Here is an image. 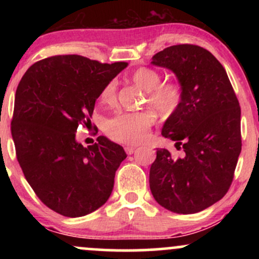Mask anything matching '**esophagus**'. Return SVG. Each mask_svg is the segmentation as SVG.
Listing matches in <instances>:
<instances>
[{
	"mask_svg": "<svg viewBox=\"0 0 259 259\" xmlns=\"http://www.w3.org/2000/svg\"><path fill=\"white\" fill-rule=\"evenodd\" d=\"M124 150H125V152L127 154H133L134 152H135L136 146H125V147H124Z\"/></svg>",
	"mask_w": 259,
	"mask_h": 259,
	"instance_id": "34e87169",
	"label": "esophagus"
}]
</instances>
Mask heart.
Wrapping results in <instances>:
<instances>
[{
	"label": "heart",
	"instance_id": "obj_1",
	"mask_svg": "<svg viewBox=\"0 0 259 259\" xmlns=\"http://www.w3.org/2000/svg\"><path fill=\"white\" fill-rule=\"evenodd\" d=\"M132 80L142 90L147 91V102L162 117H170L179 109L184 92L181 84L175 80L162 82V74L151 68H139L132 74ZM117 82L107 84L101 92L103 103H112L115 100ZM156 117L151 111L117 113L105 123V133L113 141L134 145L144 141L152 127Z\"/></svg>",
	"mask_w": 259,
	"mask_h": 259
}]
</instances>
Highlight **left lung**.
Segmentation results:
<instances>
[{"label": "left lung", "mask_w": 259, "mask_h": 259, "mask_svg": "<svg viewBox=\"0 0 259 259\" xmlns=\"http://www.w3.org/2000/svg\"><path fill=\"white\" fill-rule=\"evenodd\" d=\"M152 63L173 70L184 97L162 129L183 154L174 158L165 148L157 150L151 192L174 213L201 212L224 197L233 183L242 146L239 100L224 67L203 47L174 45L156 53Z\"/></svg>", "instance_id": "8db88e82"}]
</instances>
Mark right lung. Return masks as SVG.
Listing matches in <instances>:
<instances>
[{
  "mask_svg": "<svg viewBox=\"0 0 259 259\" xmlns=\"http://www.w3.org/2000/svg\"><path fill=\"white\" fill-rule=\"evenodd\" d=\"M126 65L52 56L32 64L18 85L11 123L17 159L40 201L58 214L86 215L112 194L123 147L103 136L84 147L75 133L90 124L103 88Z\"/></svg>",
  "mask_w": 259,
  "mask_h": 259,
  "instance_id": "1",
  "label": "right lung"
}]
</instances>
